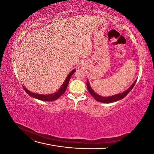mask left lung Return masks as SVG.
I'll use <instances>...</instances> for the list:
<instances>
[{"label": "left lung", "mask_w": 154, "mask_h": 154, "mask_svg": "<svg viewBox=\"0 0 154 154\" xmlns=\"http://www.w3.org/2000/svg\"><path fill=\"white\" fill-rule=\"evenodd\" d=\"M137 80L134 82L133 84L129 88L127 91H124L122 93H120V94H116L114 96H109V97H103V96H100L92 90V88H91V87L89 85V83H88V80L87 82V89L88 91V92H90V94L93 96L94 98L99 102H101V103H112V102H115V101H117L118 100H120L123 99V97H125L126 96H127L128 93L130 92L133 87H134L135 84H136Z\"/></svg>", "instance_id": "8db88e82"}]
</instances>
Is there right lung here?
I'll list each match as a JSON object with an SVG mask.
<instances>
[{"instance_id":"1","label":"right lung","mask_w":154,"mask_h":154,"mask_svg":"<svg viewBox=\"0 0 154 154\" xmlns=\"http://www.w3.org/2000/svg\"><path fill=\"white\" fill-rule=\"evenodd\" d=\"M76 71L75 69L72 70V71L70 72L68 76H67L66 79L65 80L63 83L62 84V87L60 88V89L58 91H57L56 92L53 93V94H36V93H33L32 92H30L29 90H27V88H26L24 87H23L24 89L25 90V91L30 96L34 97V98L38 99L42 101H54L58 99L59 97L61 96L62 94H64V92H66L67 87L68 86L69 82L70 80V78H71V76L74 74V72Z\"/></svg>"}]
</instances>
